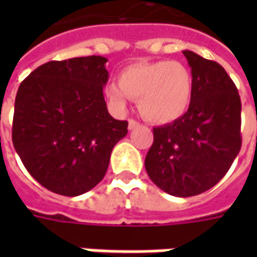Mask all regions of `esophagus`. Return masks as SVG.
Instances as JSON below:
<instances>
[{
  "mask_svg": "<svg viewBox=\"0 0 257 257\" xmlns=\"http://www.w3.org/2000/svg\"><path fill=\"white\" fill-rule=\"evenodd\" d=\"M139 125H140V123L138 122V121H135V119H129V121H128V129H129V131H132V129L138 128Z\"/></svg>",
  "mask_w": 257,
  "mask_h": 257,
  "instance_id": "1",
  "label": "esophagus"
}]
</instances>
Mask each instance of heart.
<instances>
[{
	"label": "heart",
	"mask_w": 257,
	"mask_h": 257,
	"mask_svg": "<svg viewBox=\"0 0 257 257\" xmlns=\"http://www.w3.org/2000/svg\"><path fill=\"white\" fill-rule=\"evenodd\" d=\"M194 79L187 66L176 60L135 63L106 86L107 101L122 114L129 99L138 100L140 114L150 122L169 123L183 117L193 99Z\"/></svg>",
	"instance_id": "obj_1"
}]
</instances>
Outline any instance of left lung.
<instances>
[{
    "instance_id": "obj_1",
    "label": "left lung",
    "mask_w": 257,
    "mask_h": 257,
    "mask_svg": "<svg viewBox=\"0 0 257 257\" xmlns=\"http://www.w3.org/2000/svg\"><path fill=\"white\" fill-rule=\"evenodd\" d=\"M194 79L183 117L154 128L145 160L147 175L162 191L193 197L219 183L241 150V99L220 64L183 51Z\"/></svg>"
}]
</instances>
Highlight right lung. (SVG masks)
Here are the masks:
<instances>
[{
    "label": "right lung",
    "instance_id": "add662e5",
    "mask_svg": "<svg viewBox=\"0 0 257 257\" xmlns=\"http://www.w3.org/2000/svg\"><path fill=\"white\" fill-rule=\"evenodd\" d=\"M103 56L48 62L20 84L12 142L26 169L52 193L77 197L104 178L128 122L108 114Z\"/></svg>",
    "mask_w": 257,
    "mask_h": 257
}]
</instances>
